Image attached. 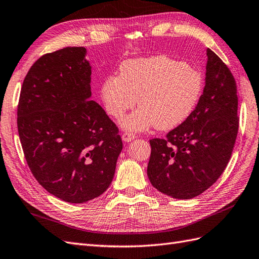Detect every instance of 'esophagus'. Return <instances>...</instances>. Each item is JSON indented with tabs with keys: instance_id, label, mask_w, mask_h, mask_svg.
Here are the masks:
<instances>
[{
	"instance_id": "34e87169",
	"label": "esophagus",
	"mask_w": 259,
	"mask_h": 259,
	"mask_svg": "<svg viewBox=\"0 0 259 259\" xmlns=\"http://www.w3.org/2000/svg\"><path fill=\"white\" fill-rule=\"evenodd\" d=\"M122 139H123L124 142L128 143V142L134 141L135 135L133 134V133H123V134H122Z\"/></svg>"
}]
</instances>
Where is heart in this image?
<instances>
[{
    "label": "heart",
    "mask_w": 259,
    "mask_h": 259,
    "mask_svg": "<svg viewBox=\"0 0 259 259\" xmlns=\"http://www.w3.org/2000/svg\"><path fill=\"white\" fill-rule=\"evenodd\" d=\"M202 92L204 78L196 68L165 55L125 61L118 76H109L100 87L103 107L116 120L137 98L139 108L122 122L131 132L180 126L197 108Z\"/></svg>",
    "instance_id": "b5f03b06"
}]
</instances>
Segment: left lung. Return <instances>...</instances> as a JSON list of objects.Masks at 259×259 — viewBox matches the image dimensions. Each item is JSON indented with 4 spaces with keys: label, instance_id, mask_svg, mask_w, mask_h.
<instances>
[{
    "label": "left lung",
    "instance_id": "1",
    "mask_svg": "<svg viewBox=\"0 0 259 259\" xmlns=\"http://www.w3.org/2000/svg\"><path fill=\"white\" fill-rule=\"evenodd\" d=\"M205 87L197 108L164 139H150L147 174L167 196L191 199L220 178L239 131L236 82L229 67L207 49Z\"/></svg>",
    "mask_w": 259,
    "mask_h": 259
}]
</instances>
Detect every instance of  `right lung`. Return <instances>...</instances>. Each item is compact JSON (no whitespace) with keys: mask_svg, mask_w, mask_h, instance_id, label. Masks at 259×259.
<instances>
[{"mask_svg":"<svg viewBox=\"0 0 259 259\" xmlns=\"http://www.w3.org/2000/svg\"><path fill=\"white\" fill-rule=\"evenodd\" d=\"M82 47L42 55L23 82L17 127L28 166L49 193L81 204L107 191L123 144L92 97V66Z\"/></svg>","mask_w":259,"mask_h":259,"instance_id":"right-lung-1","label":"right lung"}]
</instances>
